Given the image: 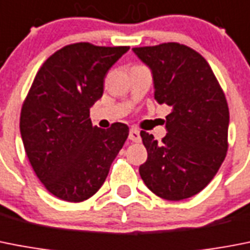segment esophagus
<instances>
[{"label": "esophagus", "mask_w": 250, "mask_h": 250, "mask_svg": "<svg viewBox=\"0 0 250 250\" xmlns=\"http://www.w3.org/2000/svg\"><path fill=\"white\" fill-rule=\"evenodd\" d=\"M128 138L132 142H140L141 141V136H140V131L137 128H131L129 131Z\"/></svg>", "instance_id": "1"}]
</instances>
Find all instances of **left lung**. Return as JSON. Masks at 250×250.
I'll list each match as a JSON object with an SVG mask.
<instances>
[{
  "label": "left lung",
  "instance_id": "obj_1",
  "mask_svg": "<svg viewBox=\"0 0 250 250\" xmlns=\"http://www.w3.org/2000/svg\"><path fill=\"white\" fill-rule=\"evenodd\" d=\"M133 52L152 71L155 100L171 106L161 142L141 131L147 160L140 167V175L156 196L186 200L200 193L225 160V94L207 61L184 44L136 47Z\"/></svg>",
  "mask_w": 250,
  "mask_h": 250
}]
</instances>
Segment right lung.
Returning a JSON list of instances; mask_svg holds the SVG:
<instances>
[{"mask_svg":"<svg viewBox=\"0 0 250 250\" xmlns=\"http://www.w3.org/2000/svg\"><path fill=\"white\" fill-rule=\"evenodd\" d=\"M128 49L70 44L35 75L22 104L20 132L37 177L60 200L76 203L94 196L128 137L125 123L103 129L90 119L106 72Z\"/></svg>","mask_w":250,"mask_h":250,"instance_id":"add662e5","label":"right lung"}]
</instances>
